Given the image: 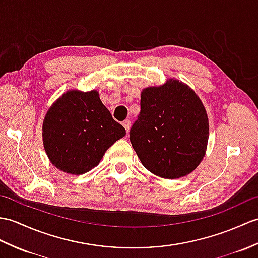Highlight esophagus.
<instances>
[{
    "label": "esophagus",
    "instance_id": "1",
    "mask_svg": "<svg viewBox=\"0 0 258 258\" xmlns=\"http://www.w3.org/2000/svg\"><path fill=\"white\" fill-rule=\"evenodd\" d=\"M123 126L125 127V130H126V133H128L130 128H131V121H130V119H125V121L123 122Z\"/></svg>",
    "mask_w": 258,
    "mask_h": 258
}]
</instances>
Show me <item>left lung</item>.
Segmentation results:
<instances>
[{
	"instance_id": "1",
	"label": "left lung",
	"mask_w": 258,
	"mask_h": 258,
	"mask_svg": "<svg viewBox=\"0 0 258 258\" xmlns=\"http://www.w3.org/2000/svg\"><path fill=\"white\" fill-rule=\"evenodd\" d=\"M130 140L143 166L155 176H187L207 152L206 107L192 89L175 78L147 87L141 92V112Z\"/></svg>"
}]
</instances>
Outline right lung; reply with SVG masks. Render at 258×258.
I'll return each mask as SVG.
<instances>
[{
    "label": "right lung",
    "instance_id": "1",
    "mask_svg": "<svg viewBox=\"0 0 258 258\" xmlns=\"http://www.w3.org/2000/svg\"><path fill=\"white\" fill-rule=\"evenodd\" d=\"M125 134L97 90H68L51 104L43 122L48 158L70 175H82L97 167L107 149Z\"/></svg>",
    "mask_w": 258,
    "mask_h": 258
}]
</instances>
